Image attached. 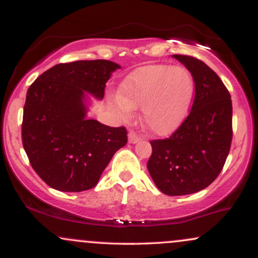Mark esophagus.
I'll return each mask as SVG.
<instances>
[{
    "mask_svg": "<svg viewBox=\"0 0 258 258\" xmlns=\"http://www.w3.org/2000/svg\"><path fill=\"white\" fill-rule=\"evenodd\" d=\"M141 136L138 135L137 132H135V131H131L128 133V143H131V144H135V143H138L139 141H141Z\"/></svg>",
    "mask_w": 258,
    "mask_h": 258,
    "instance_id": "esophagus-1",
    "label": "esophagus"
}]
</instances>
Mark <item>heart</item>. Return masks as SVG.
Instances as JSON below:
<instances>
[{
  "label": "heart",
  "instance_id": "heart-1",
  "mask_svg": "<svg viewBox=\"0 0 258 258\" xmlns=\"http://www.w3.org/2000/svg\"><path fill=\"white\" fill-rule=\"evenodd\" d=\"M194 81L183 68L148 65L130 74L119 87L117 108L130 116L142 108L144 125L150 132L166 136L182 125L190 109Z\"/></svg>",
  "mask_w": 258,
  "mask_h": 258
}]
</instances>
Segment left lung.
Instances as JSON below:
<instances>
[{
  "label": "left lung",
  "instance_id": "1",
  "mask_svg": "<svg viewBox=\"0 0 258 258\" xmlns=\"http://www.w3.org/2000/svg\"><path fill=\"white\" fill-rule=\"evenodd\" d=\"M193 76L190 114L170 138L152 141L148 171L164 194H193L217 178L232 143V99L211 68L194 57L173 54Z\"/></svg>",
  "mask_w": 258,
  "mask_h": 258
}]
</instances>
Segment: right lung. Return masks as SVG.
Segmentation results:
<instances>
[{
    "label": "right lung",
    "instance_id": "1",
    "mask_svg": "<svg viewBox=\"0 0 258 258\" xmlns=\"http://www.w3.org/2000/svg\"><path fill=\"white\" fill-rule=\"evenodd\" d=\"M120 68L104 59L57 64L29 87L23 147L35 172L51 188H93L114 154L126 146L125 127L106 126L87 117V93L103 99L105 84Z\"/></svg>",
    "mask_w": 258,
    "mask_h": 258
}]
</instances>
